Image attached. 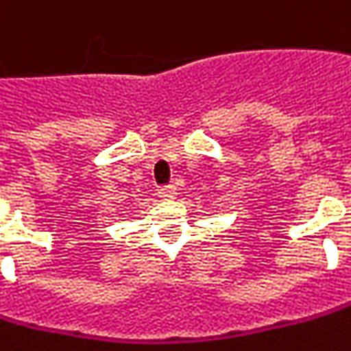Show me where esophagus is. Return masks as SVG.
<instances>
[{
  "instance_id": "obj_1",
  "label": "esophagus",
  "mask_w": 351,
  "mask_h": 351,
  "mask_svg": "<svg viewBox=\"0 0 351 351\" xmlns=\"http://www.w3.org/2000/svg\"><path fill=\"white\" fill-rule=\"evenodd\" d=\"M176 195H178V193H176V189L173 186V184H171V186H165V189H160V191H158V196H160V198H165V200H167V198H176Z\"/></svg>"
}]
</instances>
